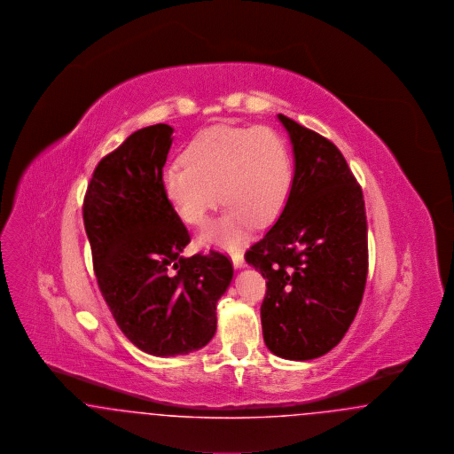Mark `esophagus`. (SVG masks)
I'll list each match as a JSON object with an SVG mask.
<instances>
[{
	"label": "esophagus",
	"instance_id": "34e87169",
	"mask_svg": "<svg viewBox=\"0 0 454 454\" xmlns=\"http://www.w3.org/2000/svg\"><path fill=\"white\" fill-rule=\"evenodd\" d=\"M231 259H233V265H235L237 269L245 263V259H243V254H241V252H233V254H231Z\"/></svg>",
	"mask_w": 454,
	"mask_h": 454
}]
</instances>
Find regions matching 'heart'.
Segmentation results:
<instances>
[{
  "mask_svg": "<svg viewBox=\"0 0 454 454\" xmlns=\"http://www.w3.org/2000/svg\"><path fill=\"white\" fill-rule=\"evenodd\" d=\"M291 184L287 143L265 126L202 130L187 146L184 161H173L163 172V191L184 223L202 226L219 197L228 206L200 235V241L223 247H235L252 223L276 219Z\"/></svg>",
  "mask_w": 454,
  "mask_h": 454,
  "instance_id": "obj_1",
  "label": "heart"
}]
</instances>
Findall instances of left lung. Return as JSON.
<instances>
[{
    "instance_id": "left-lung-1",
    "label": "left lung",
    "mask_w": 454,
    "mask_h": 454,
    "mask_svg": "<svg viewBox=\"0 0 454 454\" xmlns=\"http://www.w3.org/2000/svg\"><path fill=\"white\" fill-rule=\"evenodd\" d=\"M296 170L276 224L245 260L263 276V340L276 356L308 361L337 346L367 279L364 195L344 154L322 134L279 114Z\"/></svg>"
}]
</instances>
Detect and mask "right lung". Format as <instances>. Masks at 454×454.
<instances>
[{
	"label": "right lung",
	"mask_w": 454,
	"mask_h": 454,
	"mask_svg": "<svg viewBox=\"0 0 454 454\" xmlns=\"http://www.w3.org/2000/svg\"><path fill=\"white\" fill-rule=\"evenodd\" d=\"M173 129L132 132L106 154L88 184L83 221L100 293L122 333L153 356L187 354L216 332V304L233 278L231 259L191 243L163 191Z\"/></svg>",
	"instance_id": "obj_1"
}]
</instances>
